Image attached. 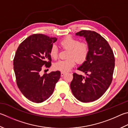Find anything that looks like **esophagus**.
I'll return each mask as SVG.
<instances>
[{
  "label": "esophagus",
  "instance_id": "34e87169",
  "mask_svg": "<svg viewBox=\"0 0 128 128\" xmlns=\"http://www.w3.org/2000/svg\"><path fill=\"white\" fill-rule=\"evenodd\" d=\"M65 74H66V73H64V72H61V76H63Z\"/></svg>",
  "mask_w": 128,
  "mask_h": 128
}]
</instances>
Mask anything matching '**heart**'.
<instances>
[{
  "instance_id": "1",
  "label": "heart",
  "mask_w": 128,
  "mask_h": 128,
  "mask_svg": "<svg viewBox=\"0 0 128 128\" xmlns=\"http://www.w3.org/2000/svg\"><path fill=\"white\" fill-rule=\"evenodd\" d=\"M60 45L68 49L66 57L64 60H60L53 66L55 70L62 72H67L75 66L76 61L78 62H84L89 52V46L86 42H80L77 39L72 37H66L60 41ZM50 55L53 59H56L58 56V50L56 45H52L50 50Z\"/></svg>"
}]
</instances>
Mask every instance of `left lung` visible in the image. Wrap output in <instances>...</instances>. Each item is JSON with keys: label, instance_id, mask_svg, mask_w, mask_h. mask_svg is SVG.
Returning a JSON list of instances; mask_svg holds the SVG:
<instances>
[{"label": "left lung", "instance_id": "left-lung-1", "mask_svg": "<svg viewBox=\"0 0 128 128\" xmlns=\"http://www.w3.org/2000/svg\"><path fill=\"white\" fill-rule=\"evenodd\" d=\"M76 35L85 38L89 52L86 61L77 68L86 76L73 73L70 88L78 100L90 102L101 97L110 86L115 58L108 41L97 32L82 30Z\"/></svg>", "mask_w": 128, "mask_h": 128}]
</instances>
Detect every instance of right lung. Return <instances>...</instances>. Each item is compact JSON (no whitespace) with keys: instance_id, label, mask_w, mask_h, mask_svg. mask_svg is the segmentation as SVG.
Masks as SVG:
<instances>
[{"instance_id":"add662e5","label":"right lung","mask_w":128,"mask_h":128,"mask_svg":"<svg viewBox=\"0 0 128 128\" xmlns=\"http://www.w3.org/2000/svg\"><path fill=\"white\" fill-rule=\"evenodd\" d=\"M57 40L34 34L26 38L16 51L13 66L17 86L22 94L34 102H42L49 98L60 78L58 70L40 74L44 66L49 68L52 65L50 50Z\"/></svg>"}]
</instances>
